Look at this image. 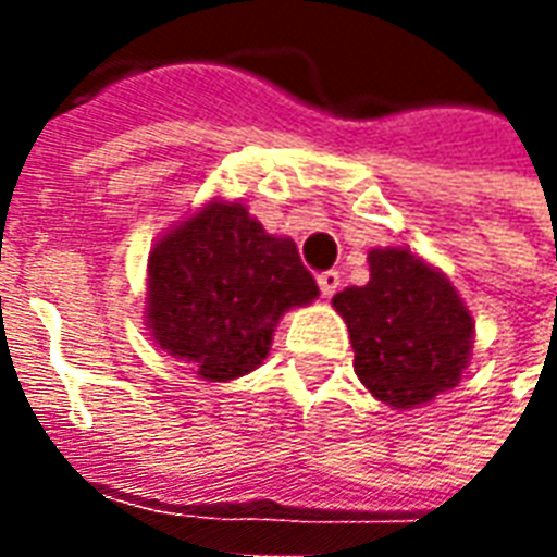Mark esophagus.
I'll return each mask as SVG.
<instances>
[{"mask_svg": "<svg viewBox=\"0 0 557 557\" xmlns=\"http://www.w3.org/2000/svg\"><path fill=\"white\" fill-rule=\"evenodd\" d=\"M315 283H319L322 295H325V298H331V295L339 289V271H322V274L315 277Z\"/></svg>", "mask_w": 557, "mask_h": 557, "instance_id": "obj_1", "label": "esophagus"}]
</instances>
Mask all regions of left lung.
I'll list each match as a JSON object with an SVG mask.
<instances>
[{
	"mask_svg": "<svg viewBox=\"0 0 557 557\" xmlns=\"http://www.w3.org/2000/svg\"><path fill=\"white\" fill-rule=\"evenodd\" d=\"M370 283L334 295L349 325L355 373L375 399L418 409L459 385L474 319L454 283L406 247L370 250Z\"/></svg>",
	"mask_w": 557,
	"mask_h": 557,
	"instance_id": "left-lung-1",
	"label": "left lung"
}]
</instances>
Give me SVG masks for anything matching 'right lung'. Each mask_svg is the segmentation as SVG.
<instances>
[{
	"label": "right lung",
	"mask_w": 557,
	"mask_h": 557,
	"mask_svg": "<svg viewBox=\"0 0 557 557\" xmlns=\"http://www.w3.org/2000/svg\"><path fill=\"white\" fill-rule=\"evenodd\" d=\"M315 295L295 242L268 235L242 202H208L148 253V331L206 382L253 373L283 313Z\"/></svg>",
	"instance_id": "obj_1"
}]
</instances>
